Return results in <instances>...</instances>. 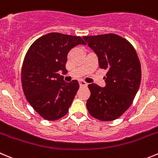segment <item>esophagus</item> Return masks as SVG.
I'll list each match as a JSON object with an SVG mask.
<instances>
[{
	"label": "esophagus",
	"mask_w": 158,
	"mask_h": 158,
	"mask_svg": "<svg viewBox=\"0 0 158 158\" xmlns=\"http://www.w3.org/2000/svg\"><path fill=\"white\" fill-rule=\"evenodd\" d=\"M79 86L81 87H82V86H87V83L86 82H84V81H79Z\"/></svg>",
	"instance_id": "esophagus-1"
}]
</instances>
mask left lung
<instances>
[{
    "label": "left lung",
    "mask_w": 158,
    "mask_h": 158,
    "mask_svg": "<svg viewBox=\"0 0 158 158\" xmlns=\"http://www.w3.org/2000/svg\"><path fill=\"white\" fill-rule=\"evenodd\" d=\"M97 54L99 67L107 70L105 87L89 84V114L98 120L113 121L128 110L141 82V65L133 46L114 33L83 36Z\"/></svg>",
    "instance_id": "left-lung-1"
}]
</instances>
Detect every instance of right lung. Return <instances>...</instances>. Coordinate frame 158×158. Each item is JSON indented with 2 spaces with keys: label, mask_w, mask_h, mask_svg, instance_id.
I'll return each mask as SVG.
<instances>
[{
  "label": "right lung",
  "mask_w": 158,
  "mask_h": 158,
  "mask_svg": "<svg viewBox=\"0 0 158 158\" xmlns=\"http://www.w3.org/2000/svg\"><path fill=\"white\" fill-rule=\"evenodd\" d=\"M79 44H86L80 36L51 32L35 40L25 56L21 73L23 92L46 120L64 117L79 89L77 80L65 82L58 73H67L68 54Z\"/></svg>",
  "instance_id": "add662e5"
}]
</instances>
